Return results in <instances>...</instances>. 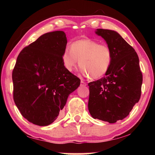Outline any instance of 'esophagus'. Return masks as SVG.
I'll return each instance as SVG.
<instances>
[{"instance_id":"34e87169","label":"esophagus","mask_w":155,"mask_h":155,"mask_svg":"<svg viewBox=\"0 0 155 155\" xmlns=\"http://www.w3.org/2000/svg\"><path fill=\"white\" fill-rule=\"evenodd\" d=\"M81 86H86V85H87V83H86L84 81H81Z\"/></svg>"}]
</instances>
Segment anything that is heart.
I'll use <instances>...</instances> for the list:
<instances>
[{"label":"heart","mask_w":155,"mask_h":155,"mask_svg":"<svg viewBox=\"0 0 155 155\" xmlns=\"http://www.w3.org/2000/svg\"><path fill=\"white\" fill-rule=\"evenodd\" d=\"M113 59L109 47L100 44L91 39H83L67 46L62 53V62L65 69L72 72L79 62L82 75L98 79L106 74Z\"/></svg>","instance_id":"obj_1"}]
</instances>
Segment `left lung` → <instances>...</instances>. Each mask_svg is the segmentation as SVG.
Here are the masks:
<instances>
[{
  "instance_id": "obj_1",
  "label": "left lung",
  "mask_w": 155,
  "mask_h": 155,
  "mask_svg": "<svg viewBox=\"0 0 155 155\" xmlns=\"http://www.w3.org/2000/svg\"><path fill=\"white\" fill-rule=\"evenodd\" d=\"M112 52L111 66L105 77L88 83V109L92 117L109 123L128 115L140 101L142 73L135 49L115 31L98 28Z\"/></svg>"
}]
</instances>
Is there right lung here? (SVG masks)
Instances as JSON below:
<instances>
[{"instance_id":"1","label":"right lung","mask_w":155,"mask_h":155,"mask_svg":"<svg viewBox=\"0 0 155 155\" xmlns=\"http://www.w3.org/2000/svg\"><path fill=\"white\" fill-rule=\"evenodd\" d=\"M66 44L64 31L47 33L18 56L12 72L14 100L22 116L34 124L53 122L80 85L79 78L63 65Z\"/></svg>"}]
</instances>
